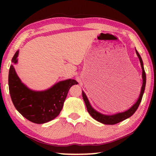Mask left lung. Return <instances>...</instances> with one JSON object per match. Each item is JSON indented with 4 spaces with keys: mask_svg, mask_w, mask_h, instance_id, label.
<instances>
[{
    "mask_svg": "<svg viewBox=\"0 0 156 156\" xmlns=\"http://www.w3.org/2000/svg\"><path fill=\"white\" fill-rule=\"evenodd\" d=\"M136 52L137 56H138V58L140 60V62L142 70V85L140 94L138 99L137 100V101L135 102V104H133L129 109L125 111V112L117 113H115V114H113V115H106V114H103V113H100L95 109H94V107L91 106L90 102H89L87 97L86 96V94H84V92L83 91V98L84 100V102H85L87 109V112H89V114L91 115V117L93 118L94 119L98 121V122H101L102 124H105V125H115V124L122 122V121L127 119V118H129V117H131V116L136 112V111L138 108L140 104L142 96H143L144 89H145V85H146V73H145V72H144L143 62H142L140 55L139 54V53L136 49Z\"/></svg>",
    "mask_w": 156,
    "mask_h": 156,
    "instance_id": "left-lung-1",
    "label": "left lung"
}]
</instances>
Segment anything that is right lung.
<instances>
[{"label": "right lung", "mask_w": 156, "mask_h": 156, "mask_svg": "<svg viewBox=\"0 0 156 156\" xmlns=\"http://www.w3.org/2000/svg\"><path fill=\"white\" fill-rule=\"evenodd\" d=\"M19 51L12 58L9 72V89L13 104L26 119L36 124L49 122L56 118L62 109L68 91L78 82L73 79L60 81L44 91L28 88L18 77L14 67L17 64Z\"/></svg>", "instance_id": "obj_1"}]
</instances>
